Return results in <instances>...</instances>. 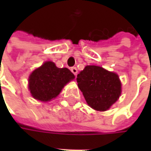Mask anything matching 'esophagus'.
Wrapping results in <instances>:
<instances>
[{
	"instance_id": "34e87169",
	"label": "esophagus",
	"mask_w": 151,
	"mask_h": 151,
	"mask_svg": "<svg viewBox=\"0 0 151 151\" xmlns=\"http://www.w3.org/2000/svg\"><path fill=\"white\" fill-rule=\"evenodd\" d=\"M70 70H71V72L76 76V75H77V72H78V70H77V69H76V67H72V68H70Z\"/></svg>"
}]
</instances>
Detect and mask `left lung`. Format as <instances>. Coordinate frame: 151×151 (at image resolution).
<instances>
[{"mask_svg":"<svg viewBox=\"0 0 151 151\" xmlns=\"http://www.w3.org/2000/svg\"><path fill=\"white\" fill-rule=\"evenodd\" d=\"M76 81L87 104L97 111L107 110L121 94L119 76L100 66H86Z\"/></svg>","mask_w":151,"mask_h":151,"instance_id":"left-lung-1","label":"left lung"}]
</instances>
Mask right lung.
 <instances>
[{"label": "right lung", "instance_id": "obj_1", "mask_svg": "<svg viewBox=\"0 0 151 151\" xmlns=\"http://www.w3.org/2000/svg\"><path fill=\"white\" fill-rule=\"evenodd\" d=\"M75 76L67 68H58L55 63L48 61L30 75L28 86L32 96L43 101H48L60 94L62 88Z\"/></svg>", "mask_w": 151, "mask_h": 151}]
</instances>
